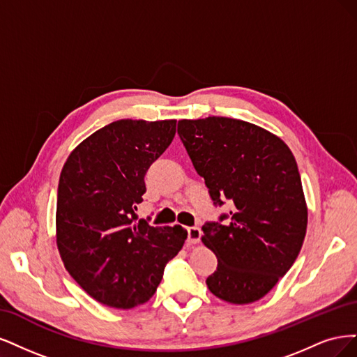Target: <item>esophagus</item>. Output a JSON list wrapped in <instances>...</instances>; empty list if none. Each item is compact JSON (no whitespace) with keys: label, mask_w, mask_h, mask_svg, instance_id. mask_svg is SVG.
I'll return each mask as SVG.
<instances>
[{"label":"esophagus","mask_w":357,"mask_h":357,"mask_svg":"<svg viewBox=\"0 0 357 357\" xmlns=\"http://www.w3.org/2000/svg\"><path fill=\"white\" fill-rule=\"evenodd\" d=\"M188 233V243L190 245H197L202 237V229L199 227H190L187 229Z\"/></svg>","instance_id":"34e87169"}]
</instances>
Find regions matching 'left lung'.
<instances>
[{
    "label": "left lung",
    "instance_id": "obj_1",
    "mask_svg": "<svg viewBox=\"0 0 357 357\" xmlns=\"http://www.w3.org/2000/svg\"><path fill=\"white\" fill-rule=\"evenodd\" d=\"M178 133L213 203L231 202L228 222L202 227V241L218 258L206 284L227 303H255L292 267L305 237L295 157L279 136L243 120H181Z\"/></svg>",
    "mask_w": 357,
    "mask_h": 357
}]
</instances>
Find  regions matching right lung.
<instances>
[{
	"label": "right lung",
	"mask_w": 357,
	"mask_h": 357,
	"mask_svg": "<svg viewBox=\"0 0 357 357\" xmlns=\"http://www.w3.org/2000/svg\"><path fill=\"white\" fill-rule=\"evenodd\" d=\"M176 120H119L66 158L57 187L56 245L66 271L93 300L129 310L146 303L187 229L136 222L148 167L174 141Z\"/></svg>",
	"instance_id": "1"
}]
</instances>
